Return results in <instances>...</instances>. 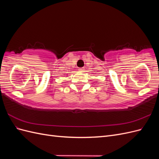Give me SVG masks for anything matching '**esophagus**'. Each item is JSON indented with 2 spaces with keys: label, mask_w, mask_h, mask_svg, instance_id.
<instances>
[{
  "label": "esophagus",
  "mask_w": 159,
  "mask_h": 159,
  "mask_svg": "<svg viewBox=\"0 0 159 159\" xmlns=\"http://www.w3.org/2000/svg\"><path fill=\"white\" fill-rule=\"evenodd\" d=\"M79 70H80V71H81V72H84V68H79Z\"/></svg>",
  "instance_id": "1"
}]
</instances>
